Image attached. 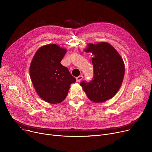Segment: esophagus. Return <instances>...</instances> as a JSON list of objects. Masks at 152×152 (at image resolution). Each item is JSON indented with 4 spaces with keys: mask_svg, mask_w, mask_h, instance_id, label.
Here are the masks:
<instances>
[{
    "mask_svg": "<svg viewBox=\"0 0 152 152\" xmlns=\"http://www.w3.org/2000/svg\"><path fill=\"white\" fill-rule=\"evenodd\" d=\"M83 76H82V75H81V76H78V77H76V81L77 82H79L80 81L81 79H83Z\"/></svg>",
    "mask_w": 152,
    "mask_h": 152,
    "instance_id": "1",
    "label": "esophagus"
}]
</instances>
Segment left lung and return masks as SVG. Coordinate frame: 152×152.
<instances>
[{
    "instance_id": "left-lung-1",
    "label": "left lung",
    "mask_w": 152,
    "mask_h": 152,
    "mask_svg": "<svg viewBox=\"0 0 152 152\" xmlns=\"http://www.w3.org/2000/svg\"><path fill=\"white\" fill-rule=\"evenodd\" d=\"M91 52L94 77L89 83L80 85L92 102H104L115 96L122 84L125 66L121 55L111 44L100 42L88 44L84 49Z\"/></svg>"
}]
</instances>
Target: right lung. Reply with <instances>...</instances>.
Listing matches in <instances>:
<instances>
[{
	"mask_svg": "<svg viewBox=\"0 0 152 152\" xmlns=\"http://www.w3.org/2000/svg\"><path fill=\"white\" fill-rule=\"evenodd\" d=\"M66 53L57 44H47L36 51L30 65V77L37 95L52 104L65 100L71 84L76 81L60 63Z\"/></svg>",
	"mask_w": 152,
	"mask_h": 152,
	"instance_id": "obj_1",
	"label": "right lung"
}]
</instances>
